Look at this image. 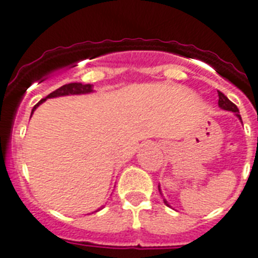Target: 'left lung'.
I'll return each instance as SVG.
<instances>
[{
	"mask_svg": "<svg viewBox=\"0 0 258 258\" xmlns=\"http://www.w3.org/2000/svg\"><path fill=\"white\" fill-rule=\"evenodd\" d=\"M218 97H219V100H218V106L221 107V109H223V110L232 111V113H235V115H236L237 118L240 119V122H241V116H240V114H239V109H237V107H236V105L232 104V102L230 101V100H228V98L226 97L225 95H223L222 92H219V91H218ZM158 191H160L161 196H163L162 191H161L160 185H158ZM163 203L166 204L167 207H170L169 203H167V201H166V199H163Z\"/></svg>",
	"mask_w": 258,
	"mask_h": 258,
	"instance_id": "1",
	"label": "left lung"
}]
</instances>
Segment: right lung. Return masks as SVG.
Returning a JSON list of instances; mask_svg holds the SVG:
<instances>
[{
  "label": "right lung",
  "mask_w": 258,
  "mask_h": 258,
  "mask_svg": "<svg viewBox=\"0 0 258 258\" xmlns=\"http://www.w3.org/2000/svg\"><path fill=\"white\" fill-rule=\"evenodd\" d=\"M93 91V86L92 84H83V83H69V84H64L61 88L55 89L54 92H51L50 95L46 96L45 98L40 100L37 104L33 106L32 111H31V116H32L33 111L40 106L44 101H46L48 98H54V97H61V96H74V95H87V93H92ZM101 209V208H100ZM100 209H97L96 212H98Z\"/></svg>",
  "instance_id": "obj_1"
}]
</instances>
